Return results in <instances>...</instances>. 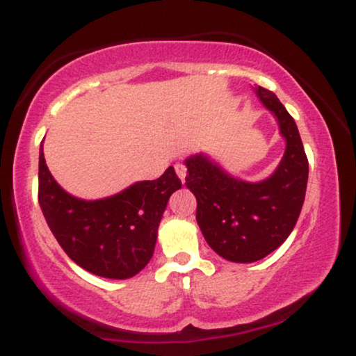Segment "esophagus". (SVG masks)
<instances>
[{
    "mask_svg": "<svg viewBox=\"0 0 356 356\" xmlns=\"http://www.w3.org/2000/svg\"><path fill=\"white\" fill-rule=\"evenodd\" d=\"M174 169H175V174L179 175V179H181V181H184V179H186V175H187V167L184 165L182 162H175Z\"/></svg>",
    "mask_w": 356,
    "mask_h": 356,
    "instance_id": "1",
    "label": "esophagus"
}]
</instances>
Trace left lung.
Segmentation results:
<instances>
[{"mask_svg":"<svg viewBox=\"0 0 356 356\" xmlns=\"http://www.w3.org/2000/svg\"><path fill=\"white\" fill-rule=\"evenodd\" d=\"M275 113L286 150L271 177L249 184L226 174L206 155L186 161V186L197 199L195 219L207 244L232 263H252L273 252L291 234L308 184V157L298 127L269 90L254 88Z\"/></svg>","mask_w":356,"mask_h":356,"instance_id":"left-lung-1","label":"left lung"}]
</instances>
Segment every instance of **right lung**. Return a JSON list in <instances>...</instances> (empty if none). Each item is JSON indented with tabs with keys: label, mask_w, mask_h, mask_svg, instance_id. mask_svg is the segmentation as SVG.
I'll use <instances>...</instances> for the list:
<instances>
[{
	"label": "right lung",
	"mask_w": 356,
	"mask_h": 356,
	"mask_svg": "<svg viewBox=\"0 0 356 356\" xmlns=\"http://www.w3.org/2000/svg\"><path fill=\"white\" fill-rule=\"evenodd\" d=\"M181 186L169 167L155 181L137 182L100 201H81L55 182L40 147L38 201L48 227L72 261L102 277L127 280L147 266L167 201Z\"/></svg>",
	"instance_id": "add662e5"
}]
</instances>
